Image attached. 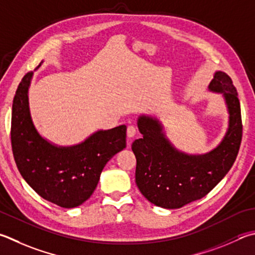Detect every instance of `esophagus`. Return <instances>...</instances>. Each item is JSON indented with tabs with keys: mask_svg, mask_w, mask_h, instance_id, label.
<instances>
[{
	"mask_svg": "<svg viewBox=\"0 0 255 255\" xmlns=\"http://www.w3.org/2000/svg\"><path fill=\"white\" fill-rule=\"evenodd\" d=\"M136 132H137V129H136L135 126H132V125H130V126H128V128H127V136L129 138H132L133 136L136 135Z\"/></svg>",
	"mask_w": 255,
	"mask_h": 255,
	"instance_id": "34e87169",
	"label": "esophagus"
}]
</instances>
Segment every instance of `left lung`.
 <instances>
[{"mask_svg": "<svg viewBox=\"0 0 255 255\" xmlns=\"http://www.w3.org/2000/svg\"><path fill=\"white\" fill-rule=\"evenodd\" d=\"M208 91L221 94L229 114L228 128L219 145L204 154H188L175 147L158 117L141 114L142 135L132 142L136 184L148 201L163 208H179L210 193L232 167L242 139L238 91L225 72L215 71Z\"/></svg>", "mask_w": 255, "mask_h": 255, "instance_id": "left-lung-1", "label": "left lung"}]
</instances>
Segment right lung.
I'll list each match as a JSON object with an SVG mask.
<instances>
[{
    "mask_svg": "<svg viewBox=\"0 0 255 255\" xmlns=\"http://www.w3.org/2000/svg\"><path fill=\"white\" fill-rule=\"evenodd\" d=\"M33 75L23 77L13 99L11 140L15 163L41 197L64 208L77 207L95 192L106 164L126 148L127 127L99 129L70 146L50 141L39 132L31 116L29 89Z\"/></svg>",
    "mask_w": 255,
    "mask_h": 255,
    "instance_id": "1",
    "label": "right lung"
}]
</instances>
